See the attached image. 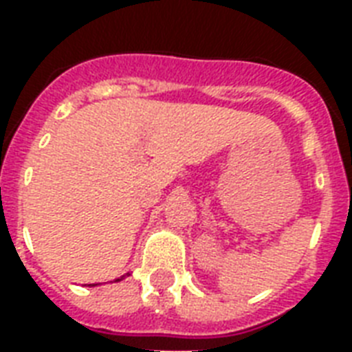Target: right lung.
<instances>
[{
  "label": "right lung",
  "instance_id": "obj_1",
  "mask_svg": "<svg viewBox=\"0 0 352 352\" xmlns=\"http://www.w3.org/2000/svg\"><path fill=\"white\" fill-rule=\"evenodd\" d=\"M127 276H129V274H127ZM122 278H124V276H122ZM122 278H118V279H115V281H120V279H122Z\"/></svg>",
  "mask_w": 352,
  "mask_h": 352
}]
</instances>
